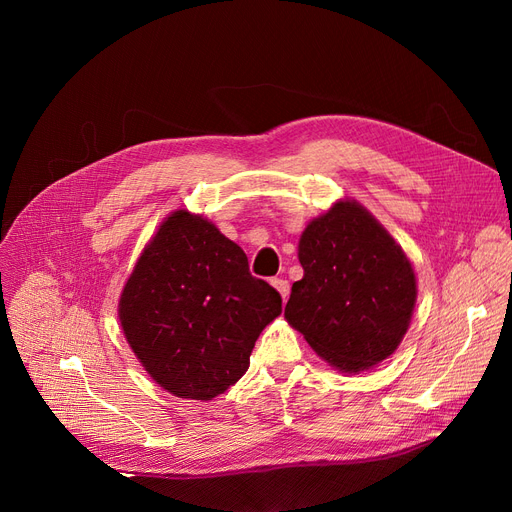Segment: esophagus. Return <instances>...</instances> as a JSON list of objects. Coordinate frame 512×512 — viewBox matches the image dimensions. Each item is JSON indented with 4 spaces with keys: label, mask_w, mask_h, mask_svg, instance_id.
Here are the masks:
<instances>
[{
    "label": "esophagus",
    "mask_w": 512,
    "mask_h": 512,
    "mask_svg": "<svg viewBox=\"0 0 512 512\" xmlns=\"http://www.w3.org/2000/svg\"><path fill=\"white\" fill-rule=\"evenodd\" d=\"M270 282H272V286L280 292L282 301L286 303V301H288V294H290V284H288V280H284V278H272Z\"/></svg>",
    "instance_id": "esophagus-1"
}]
</instances>
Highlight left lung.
<instances>
[{"instance_id": "left-lung-1", "label": "left lung", "mask_w": 512, "mask_h": 512, "mask_svg": "<svg viewBox=\"0 0 512 512\" xmlns=\"http://www.w3.org/2000/svg\"><path fill=\"white\" fill-rule=\"evenodd\" d=\"M303 278L284 309L313 351L342 373L388 359L407 334L417 280L405 251L357 201L342 199L299 240Z\"/></svg>"}]
</instances>
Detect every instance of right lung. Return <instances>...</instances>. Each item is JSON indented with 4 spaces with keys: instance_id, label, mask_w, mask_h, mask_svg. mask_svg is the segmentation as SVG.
Wrapping results in <instances>:
<instances>
[{
    "instance_id": "1",
    "label": "right lung",
    "mask_w": 512,
    "mask_h": 512,
    "mask_svg": "<svg viewBox=\"0 0 512 512\" xmlns=\"http://www.w3.org/2000/svg\"><path fill=\"white\" fill-rule=\"evenodd\" d=\"M282 297L203 215L172 211L124 284L118 317L145 371L178 398L211 400L249 369Z\"/></svg>"
}]
</instances>
